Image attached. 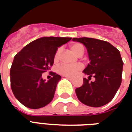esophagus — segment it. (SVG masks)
<instances>
[{
	"instance_id": "1",
	"label": "esophagus",
	"mask_w": 132,
	"mask_h": 132,
	"mask_svg": "<svg viewBox=\"0 0 132 132\" xmlns=\"http://www.w3.org/2000/svg\"><path fill=\"white\" fill-rule=\"evenodd\" d=\"M65 77H66L67 79H69V80H73V78H71V77H69V76H65Z\"/></svg>"
}]
</instances>
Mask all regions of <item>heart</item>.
Listing matches in <instances>:
<instances>
[{"instance_id": "heart-1", "label": "heart", "mask_w": 132, "mask_h": 132, "mask_svg": "<svg viewBox=\"0 0 132 132\" xmlns=\"http://www.w3.org/2000/svg\"><path fill=\"white\" fill-rule=\"evenodd\" d=\"M71 49L78 56L81 53L84 52V46L81 44H74L71 46ZM61 54V49H59L56 52L54 56V60L56 61L59 59V56ZM82 65L81 64H76V65H70L66 63H62L61 64L58 71L65 76H69V77H73L74 76L77 74L78 72L82 69Z\"/></svg>"}]
</instances>
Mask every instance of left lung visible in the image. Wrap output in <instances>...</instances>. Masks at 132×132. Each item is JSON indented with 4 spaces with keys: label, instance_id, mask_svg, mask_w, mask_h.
Here are the masks:
<instances>
[{
    "label": "left lung",
    "instance_id": "left-lung-1",
    "mask_svg": "<svg viewBox=\"0 0 132 132\" xmlns=\"http://www.w3.org/2000/svg\"><path fill=\"white\" fill-rule=\"evenodd\" d=\"M73 42L83 44L88 54L90 63L83 70L88 78H83L81 87L76 89L80 102L98 108L112 100L122 82L123 61L118 49L110 43L94 38H73ZM94 76L96 80L90 82Z\"/></svg>",
    "mask_w": 132,
    "mask_h": 132
}]
</instances>
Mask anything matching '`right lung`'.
I'll list each match as a JSON object with an SVG mask.
<instances>
[{"instance_id": "add662e5", "label": "right lung", "mask_w": 132, "mask_h": 132, "mask_svg": "<svg viewBox=\"0 0 132 132\" xmlns=\"http://www.w3.org/2000/svg\"><path fill=\"white\" fill-rule=\"evenodd\" d=\"M71 37H44L25 46L14 57L10 69V84L16 99L30 109L43 108L52 101L61 76L51 72L46 81L42 73L53 65L58 47Z\"/></svg>"}]
</instances>
